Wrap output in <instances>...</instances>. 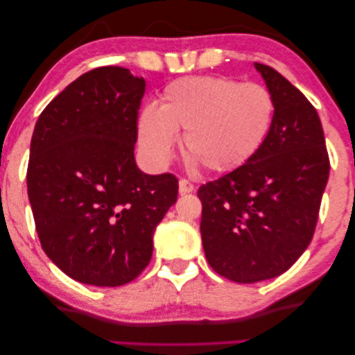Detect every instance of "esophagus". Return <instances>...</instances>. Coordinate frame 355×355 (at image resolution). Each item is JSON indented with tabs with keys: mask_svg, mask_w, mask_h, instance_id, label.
I'll return each instance as SVG.
<instances>
[{
	"mask_svg": "<svg viewBox=\"0 0 355 355\" xmlns=\"http://www.w3.org/2000/svg\"><path fill=\"white\" fill-rule=\"evenodd\" d=\"M195 190V185L191 184L187 179H181L179 181V193L184 195V193H190V191Z\"/></svg>",
	"mask_w": 355,
	"mask_h": 355,
	"instance_id": "1",
	"label": "esophagus"
}]
</instances>
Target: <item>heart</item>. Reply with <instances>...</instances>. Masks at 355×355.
I'll return each mask as SVG.
<instances>
[{"instance_id":"1","label":"heart","mask_w":355,"mask_h":355,"mask_svg":"<svg viewBox=\"0 0 355 355\" xmlns=\"http://www.w3.org/2000/svg\"><path fill=\"white\" fill-rule=\"evenodd\" d=\"M275 98L261 85L222 75H193L168 83L162 103L138 113L139 149L149 165H170L179 130L191 166L231 173L257 157L275 121Z\"/></svg>"}]
</instances>
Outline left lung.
Returning a JSON list of instances; mask_svg holds the SVG:
<instances>
[{
    "mask_svg": "<svg viewBox=\"0 0 355 355\" xmlns=\"http://www.w3.org/2000/svg\"><path fill=\"white\" fill-rule=\"evenodd\" d=\"M254 67L275 98L269 139L250 164L198 190L207 263L236 283L278 277L300 258L330 170L315 107L275 69Z\"/></svg>",
    "mask_w": 355,
    "mask_h": 355,
    "instance_id": "1",
    "label": "left lung"
}]
</instances>
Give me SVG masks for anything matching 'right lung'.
<instances>
[{
  "instance_id": "obj_1",
  "label": "right lung",
  "mask_w": 355,
  "mask_h": 355,
  "mask_svg": "<svg viewBox=\"0 0 355 355\" xmlns=\"http://www.w3.org/2000/svg\"><path fill=\"white\" fill-rule=\"evenodd\" d=\"M146 81L118 66L78 77L40 113L26 184L36 231L73 280L121 286L141 274L153 237L178 198L170 173L137 166V118Z\"/></svg>"
}]
</instances>
